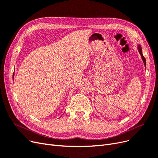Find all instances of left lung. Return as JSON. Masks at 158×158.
<instances>
[{"instance_id":"8db88e82","label":"left lung","mask_w":158,"mask_h":158,"mask_svg":"<svg viewBox=\"0 0 158 158\" xmlns=\"http://www.w3.org/2000/svg\"><path fill=\"white\" fill-rule=\"evenodd\" d=\"M138 51H139L140 54V55H141V56H142V60H143V63H144V64L145 67H146V59L144 58V56H143V54H142V47H141V46H140V45H138Z\"/></svg>"}]
</instances>
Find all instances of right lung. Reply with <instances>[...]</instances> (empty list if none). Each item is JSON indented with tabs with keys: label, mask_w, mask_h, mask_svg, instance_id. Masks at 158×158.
I'll return each instance as SVG.
<instances>
[{
	"label": "right lung",
	"mask_w": 158,
	"mask_h": 158,
	"mask_svg": "<svg viewBox=\"0 0 158 158\" xmlns=\"http://www.w3.org/2000/svg\"><path fill=\"white\" fill-rule=\"evenodd\" d=\"M13 76H14V75H13Z\"/></svg>",
	"instance_id": "1"
}]
</instances>
